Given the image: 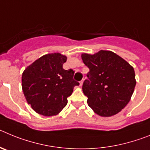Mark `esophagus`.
Wrapping results in <instances>:
<instances>
[{
  "label": "esophagus",
  "instance_id": "1",
  "mask_svg": "<svg viewBox=\"0 0 150 150\" xmlns=\"http://www.w3.org/2000/svg\"><path fill=\"white\" fill-rule=\"evenodd\" d=\"M83 82H84V80H83V79H82L81 81L79 82V85H80V86H83Z\"/></svg>",
  "mask_w": 150,
  "mask_h": 150
}]
</instances>
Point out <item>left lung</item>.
Instances as JSON below:
<instances>
[{
	"mask_svg": "<svg viewBox=\"0 0 150 150\" xmlns=\"http://www.w3.org/2000/svg\"><path fill=\"white\" fill-rule=\"evenodd\" d=\"M89 68L83 91L87 103L99 116L116 114L128 104L136 80L133 67L111 51L100 50L94 55L82 54Z\"/></svg>",
	"mask_w": 150,
	"mask_h": 150,
	"instance_id": "8db88e82",
	"label": "left lung"
}]
</instances>
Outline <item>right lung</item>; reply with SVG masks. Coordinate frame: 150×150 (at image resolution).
Returning <instances> with one entry per match:
<instances>
[{
	"mask_svg": "<svg viewBox=\"0 0 150 150\" xmlns=\"http://www.w3.org/2000/svg\"><path fill=\"white\" fill-rule=\"evenodd\" d=\"M67 57L60 53L40 57L24 71L22 87L28 103L34 111L46 116L57 115L67 104L74 87V71L63 69Z\"/></svg>",
	"mask_w": 150,
	"mask_h": 150,
	"instance_id": "obj_1",
	"label": "right lung"
}]
</instances>
